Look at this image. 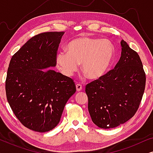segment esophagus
I'll use <instances>...</instances> for the list:
<instances>
[{"label": "esophagus", "mask_w": 153, "mask_h": 153, "mask_svg": "<svg viewBox=\"0 0 153 153\" xmlns=\"http://www.w3.org/2000/svg\"><path fill=\"white\" fill-rule=\"evenodd\" d=\"M76 91H81V90H82V85L81 84H79V83H77L76 85Z\"/></svg>", "instance_id": "esophagus-1"}]
</instances>
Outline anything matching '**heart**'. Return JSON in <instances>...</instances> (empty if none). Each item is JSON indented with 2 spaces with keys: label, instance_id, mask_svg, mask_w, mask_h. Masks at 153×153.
Wrapping results in <instances>:
<instances>
[{
  "label": "heart",
  "instance_id": "obj_1",
  "mask_svg": "<svg viewBox=\"0 0 153 153\" xmlns=\"http://www.w3.org/2000/svg\"><path fill=\"white\" fill-rule=\"evenodd\" d=\"M68 51L61 50L56 56L61 72L66 76H72L81 63L83 72L93 80L106 74L115 56L114 47L110 42L88 37L73 39L68 45Z\"/></svg>",
  "mask_w": 153,
  "mask_h": 153
}]
</instances>
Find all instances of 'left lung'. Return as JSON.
Wrapping results in <instances>:
<instances>
[{"instance_id":"obj_1","label":"left lung","mask_w":153,"mask_h":153,"mask_svg":"<svg viewBox=\"0 0 153 153\" xmlns=\"http://www.w3.org/2000/svg\"><path fill=\"white\" fill-rule=\"evenodd\" d=\"M114 69L85 85L89 114L100 128L118 127L132 118L146 86V73L139 54L126 42Z\"/></svg>"}]
</instances>
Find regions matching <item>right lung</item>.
<instances>
[{"label": "right lung", "instance_id": "right-lung-1", "mask_svg": "<svg viewBox=\"0 0 153 153\" xmlns=\"http://www.w3.org/2000/svg\"><path fill=\"white\" fill-rule=\"evenodd\" d=\"M64 33L35 35L10 60L5 81L7 102L18 120L31 130L46 132L57 126L67 102L76 92L72 79L46 69L56 66Z\"/></svg>", "mask_w": 153, "mask_h": 153}]
</instances>
